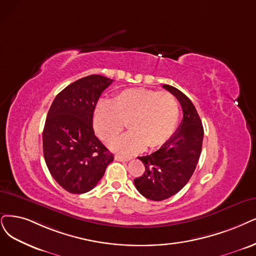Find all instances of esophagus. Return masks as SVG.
I'll use <instances>...</instances> for the list:
<instances>
[{
	"instance_id": "34e87169",
	"label": "esophagus",
	"mask_w": 256,
	"mask_h": 256,
	"mask_svg": "<svg viewBox=\"0 0 256 256\" xmlns=\"http://www.w3.org/2000/svg\"><path fill=\"white\" fill-rule=\"evenodd\" d=\"M115 159L117 162H128L130 159V157H124V156H121V155H115Z\"/></svg>"
}]
</instances>
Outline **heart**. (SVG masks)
<instances>
[{"label":"heart","mask_w":256,"mask_h":256,"mask_svg":"<svg viewBox=\"0 0 256 256\" xmlns=\"http://www.w3.org/2000/svg\"><path fill=\"white\" fill-rule=\"evenodd\" d=\"M179 104L172 94L146 88H130L108 100H100L94 110V128L98 137L110 144L122 133L128 122L130 130L112 148L132 154L146 146L164 144L176 130Z\"/></svg>","instance_id":"heart-1"}]
</instances>
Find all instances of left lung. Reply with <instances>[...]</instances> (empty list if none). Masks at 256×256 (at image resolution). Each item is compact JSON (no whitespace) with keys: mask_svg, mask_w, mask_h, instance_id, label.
I'll return each instance as SVG.
<instances>
[{"mask_svg":"<svg viewBox=\"0 0 256 256\" xmlns=\"http://www.w3.org/2000/svg\"><path fill=\"white\" fill-rule=\"evenodd\" d=\"M180 103L184 118L166 142L150 155L138 157L146 166L134 179L138 192L150 200H164L178 193L192 177L200 157L204 126L192 101L171 85L164 84Z\"/></svg>","mask_w":256,"mask_h":256,"instance_id":"1","label":"left lung"}]
</instances>
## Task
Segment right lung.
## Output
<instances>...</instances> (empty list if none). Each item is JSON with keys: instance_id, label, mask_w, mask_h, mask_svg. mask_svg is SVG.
<instances>
[{"instance_id": "right-lung-1", "label": "right lung", "mask_w": 256, "mask_h": 256, "mask_svg": "<svg viewBox=\"0 0 256 256\" xmlns=\"http://www.w3.org/2000/svg\"><path fill=\"white\" fill-rule=\"evenodd\" d=\"M112 82L100 74L74 81L56 94L47 114L44 159L54 180L70 193L90 191L114 160L92 128L94 108Z\"/></svg>"}]
</instances>
